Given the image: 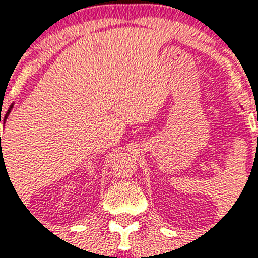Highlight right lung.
Masks as SVG:
<instances>
[{"label":"right lung","mask_w":258,"mask_h":258,"mask_svg":"<svg viewBox=\"0 0 258 258\" xmlns=\"http://www.w3.org/2000/svg\"><path fill=\"white\" fill-rule=\"evenodd\" d=\"M12 108H13V104L10 105V107H9V109H8V112L5 113V117H4V123H5L6 117H8V115H9V113H10V109H12ZM0 121H1V115H0ZM0 143H1V137H0Z\"/></svg>","instance_id":"add662e5"}]
</instances>
